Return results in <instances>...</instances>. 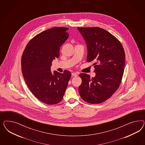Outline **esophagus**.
<instances>
[{
  "mask_svg": "<svg viewBox=\"0 0 145 145\" xmlns=\"http://www.w3.org/2000/svg\"><path fill=\"white\" fill-rule=\"evenodd\" d=\"M78 75V74L76 73H74V72L72 73V76H77Z\"/></svg>",
  "mask_w": 145,
  "mask_h": 145,
  "instance_id": "obj_1",
  "label": "esophagus"
}]
</instances>
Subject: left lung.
Instances as JSON below:
<instances>
[{
    "instance_id": "8db88e82",
    "label": "left lung",
    "mask_w": 145,
    "mask_h": 145,
    "mask_svg": "<svg viewBox=\"0 0 145 145\" xmlns=\"http://www.w3.org/2000/svg\"><path fill=\"white\" fill-rule=\"evenodd\" d=\"M87 44V61L94 62L96 76L81 73L79 91L82 99L93 104L106 101L119 88L125 65V52L119 40L97 27H78Z\"/></svg>"
}]
</instances>
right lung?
<instances>
[{"label":"right lung","instance_id":"right-lung-1","mask_svg":"<svg viewBox=\"0 0 145 145\" xmlns=\"http://www.w3.org/2000/svg\"><path fill=\"white\" fill-rule=\"evenodd\" d=\"M68 29L55 27L41 32L29 41L22 55L25 82L36 98L48 105L61 101L71 76L69 71L52 73L50 70L53 60L59 56L60 47L69 38Z\"/></svg>","mask_w":145,"mask_h":145}]
</instances>
